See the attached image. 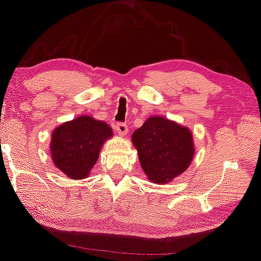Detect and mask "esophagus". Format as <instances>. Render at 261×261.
<instances>
[{"mask_svg": "<svg viewBox=\"0 0 261 261\" xmlns=\"http://www.w3.org/2000/svg\"><path fill=\"white\" fill-rule=\"evenodd\" d=\"M115 129L120 136H125L127 132V126L124 124V123H116Z\"/></svg>", "mask_w": 261, "mask_h": 261, "instance_id": "esophagus-1", "label": "esophagus"}]
</instances>
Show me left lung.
Instances as JSON below:
<instances>
[{"label": "left lung", "mask_w": 261, "mask_h": 261, "mask_svg": "<svg viewBox=\"0 0 261 261\" xmlns=\"http://www.w3.org/2000/svg\"><path fill=\"white\" fill-rule=\"evenodd\" d=\"M145 174L154 184H168L191 165L195 147L187 126L163 116H150L131 136Z\"/></svg>", "instance_id": "obj_1"}]
</instances>
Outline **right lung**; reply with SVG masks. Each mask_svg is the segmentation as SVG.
<instances>
[{
    "label": "right lung",
    "mask_w": 261,
    "mask_h": 261,
    "mask_svg": "<svg viewBox=\"0 0 261 261\" xmlns=\"http://www.w3.org/2000/svg\"><path fill=\"white\" fill-rule=\"evenodd\" d=\"M112 137V127L91 116L64 122L52 131L49 146L52 162L70 179L88 178L103 143Z\"/></svg>",
    "instance_id": "add662e5"
}]
</instances>
